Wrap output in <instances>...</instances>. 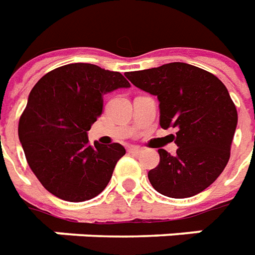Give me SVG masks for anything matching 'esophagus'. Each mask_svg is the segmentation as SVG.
<instances>
[{
    "mask_svg": "<svg viewBox=\"0 0 255 255\" xmlns=\"http://www.w3.org/2000/svg\"><path fill=\"white\" fill-rule=\"evenodd\" d=\"M129 153L134 154V156H138V154L142 153V149L137 148V146H131V148H129Z\"/></svg>",
    "mask_w": 255,
    "mask_h": 255,
    "instance_id": "34e87169",
    "label": "esophagus"
}]
</instances>
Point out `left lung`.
Masks as SVG:
<instances>
[{
    "label": "left lung",
    "mask_w": 255,
    "mask_h": 255,
    "mask_svg": "<svg viewBox=\"0 0 255 255\" xmlns=\"http://www.w3.org/2000/svg\"><path fill=\"white\" fill-rule=\"evenodd\" d=\"M126 76L135 87L156 95L162 129H177L175 156L158 149L160 162L149 171L153 188L175 199L204 191L227 165L238 124L225 84L211 72L187 63H168Z\"/></svg>",
    "instance_id": "left-lung-1"
}]
</instances>
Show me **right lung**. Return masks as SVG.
<instances>
[{
	"instance_id": "obj_1",
	"label": "right lung",
	"mask_w": 255,
	"mask_h": 255,
	"mask_svg": "<svg viewBox=\"0 0 255 255\" xmlns=\"http://www.w3.org/2000/svg\"><path fill=\"white\" fill-rule=\"evenodd\" d=\"M130 83L121 72L74 63L48 72L34 84L18 122L26 161L48 192L84 202L106 188L121 143H89L87 131L103 109V95Z\"/></svg>"
}]
</instances>
